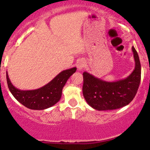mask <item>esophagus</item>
<instances>
[{"mask_svg": "<svg viewBox=\"0 0 150 150\" xmlns=\"http://www.w3.org/2000/svg\"><path fill=\"white\" fill-rule=\"evenodd\" d=\"M85 62L84 61H79L77 63V69L78 70H82L84 68H85Z\"/></svg>", "mask_w": 150, "mask_h": 150, "instance_id": "34e87169", "label": "esophagus"}]
</instances>
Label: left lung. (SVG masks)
<instances>
[{
    "label": "left lung",
    "mask_w": 150,
    "mask_h": 150,
    "mask_svg": "<svg viewBox=\"0 0 150 150\" xmlns=\"http://www.w3.org/2000/svg\"><path fill=\"white\" fill-rule=\"evenodd\" d=\"M135 60V69L126 78L107 82L83 73L82 92L86 101L98 111L120 108L131 102L137 92L141 80V65L138 54L132 47Z\"/></svg>",
    "instance_id": "left-lung-1"
}]
</instances>
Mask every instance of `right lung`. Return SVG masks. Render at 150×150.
Returning <instances> with one entry per match:
<instances>
[{
    "label": "right lung",
    "mask_w": 150,
    "mask_h": 150,
    "mask_svg": "<svg viewBox=\"0 0 150 150\" xmlns=\"http://www.w3.org/2000/svg\"><path fill=\"white\" fill-rule=\"evenodd\" d=\"M76 70L75 67L63 70L46 85L34 90L17 89L10 82L8 72H6L7 83L10 92L20 104L30 109L44 110L53 106L61 99L63 87Z\"/></svg>",
    "instance_id": "add662e5"
}]
</instances>
